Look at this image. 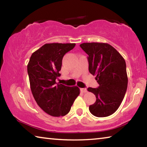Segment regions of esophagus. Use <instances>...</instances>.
Wrapping results in <instances>:
<instances>
[{
  "instance_id": "obj_1",
  "label": "esophagus",
  "mask_w": 147,
  "mask_h": 147,
  "mask_svg": "<svg viewBox=\"0 0 147 147\" xmlns=\"http://www.w3.org/2000/svg\"><path fill=\"white\" fill-rule=\"evenodd\" d=\"M80 91L82 92V93H87V92H88V90H87L86 88H81Z\"/></svg>"
}]
</instances>
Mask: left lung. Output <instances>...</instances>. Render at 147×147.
<instances>
[{
    "instance_id": "left-lung-1",
    "label": "left lung",
    "mask_w": 147,
    "mask_h": 147,
    "mask_svg": "<svg viewBox=\"0 0 147 147\" xmlns=\"http://www.w3.org/2000/svg\"><path fill=\"white\" fill-rule=\"evenodd\" d=\"M80 47L88 54L89 71L96 75L97 88L88 91L96 96L89 106L93 115L105 117L112 115L120 106L128 86L126 62L120 53L108 43H84Z\"/></svg>"
}]
</instances>
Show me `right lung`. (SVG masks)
I'll return each instance as SVG.
<instances>
[{
    "label": "right lung",
    "instance_id": "add662e5",
    "mask_svg": "<svg viewBox=\"0 0 147 147\" xmlns=\"http://www.w3.org/2000/svg\"><path fill=\"white\" fill-rule=\"evenodd\" d=\"M75 43H47L32 54L27 65L32 94L38 106L53 117L67 114L80 94L77 86L69 87L56 82L61 75L63 56Z\"/></svg>",
    "mask_w": 147,
    "mask_h": 147
}]
</instances>
